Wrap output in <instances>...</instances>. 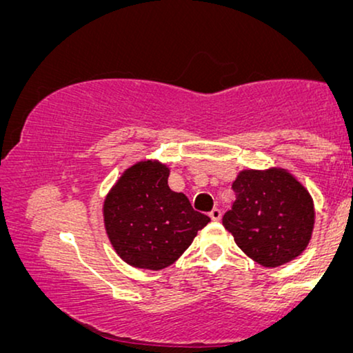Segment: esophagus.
<instances>
[{"label": "esophagus", "mask_w": 353, "mask_h": 353, "mask_svg": "<svg viewBox=\"0 0 353 353\" xmlns=\"http://www.w3.org/2000/svg\"><path fill=\"white\" fill-rule=\"evenodd\" d=\"M210 217H211L212 221H221V217H222L221 210H217V208H214V210H211L210 211Z\"/></svg>", "instance_id": "obj_1"}]
</instances>
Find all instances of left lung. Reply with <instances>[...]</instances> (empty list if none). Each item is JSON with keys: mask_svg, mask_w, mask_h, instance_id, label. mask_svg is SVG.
Listing matches in <instances>:
<instances>
[{"mask_svg": "<svg viewBox=\"0 0 353 353\" xmlns=\"http://www.w3.org/2000/svg\"><path fill=\"white\" fill-rule=\"evenodd\" d=\"M232 188L235 201L222 225L250 259L274 269L305 251L314 233L315 205L294 174L280 166L241 170Z\"/></svg>", "mask_w": 353, "mask_h": 353, "instance_id": "8db88e82", "label": "left lung"}]
</instances>
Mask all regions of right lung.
Segmentation results:
<instances>
[{"label": "right lung", "mask_w": 353, "mask_h": 353, "mask_svg": "<svg viewBox=\"0 0 353 353\" xmlns=\"http://www.w3.org/2000/svg\"><path fill=\"white\" fill-rule=\"evenodd\" d=\"M170 166L141 160L121 172L105 195L103 227L121 261L136 269L174 264L211 219L168 185Z\"/></svg>", "instance_id": "right-lung-1"}]
</instances>
